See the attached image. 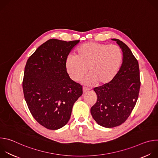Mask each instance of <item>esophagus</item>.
I'll return each instance as SVG.
<instances>
[{"label": "esophagus", "mask_w": 158, "mask_h": 158, "mask_svg": "<svg viewBox=\"0 0 158 158\" xmlns=\"http://www.w3.org/2000/svg\"><path fill=\"white\" fill-rule=\"evenodd\" d=\"M82 91H83V93H86V92H87V91H89V89H88V88H87V87H83Z\"/></svg>", "instance_id": "34e87169"}]
</instances>
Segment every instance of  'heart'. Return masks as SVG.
<instances>
[{
  "mask_svg": "<svg viewBox=\"0 0 158 158\" xmlns=\"http://www.w3.org/2000/svg\"><path fill=\"white\" fill-rule=\"evenodd\" d=\"M123 60L121 48L114 44L88 42L79 47L75 56L65 59L66 71L74 81L81 79L88 70L85 83L106 84L118 73Z\"/></svg>",
  "mask_w": 158,
  "mask_h": 158,
  "instance_id": "b5f03b06",
  "label": "heart"
}]
</instances>
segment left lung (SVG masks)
<instances>
[{"instance_id": "8db88e82", "label": "left lung", "mask_w": 158, "mask_h": 158, "mask_svg": "<svg viewBox=\"0 0 158 158\" xmlns=\"http://www.w3.org/2000/svg\"><path fill=\"white\" fill-rule=\"evenodd\" d=\"M123 52V63L110 82L95 87L97 102L91 108L96 123L111 128L124 123L136 104L141 85L139 64L126 44L117 39Z\"/></svg>"}]
</instances>
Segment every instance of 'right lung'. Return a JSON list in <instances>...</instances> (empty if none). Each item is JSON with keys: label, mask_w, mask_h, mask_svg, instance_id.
<instances>
[{"label": "right lung", "mask_w": 158, "mask_h": 158, "mask_svg": "<svg viewBox=\"0 0 158 158\" xmlns=\"http://www.w3.org/2000/svg\"><path fill=\"white\" fill-rule=\"evenodd\" d=\"M79 40L49 39L28 59L22 88L34 118L51 130L68 123L74 102L82 94V87L71 79L65 62Z\"/></svg>", "instance_id": "obj_1"}]
</instances>
